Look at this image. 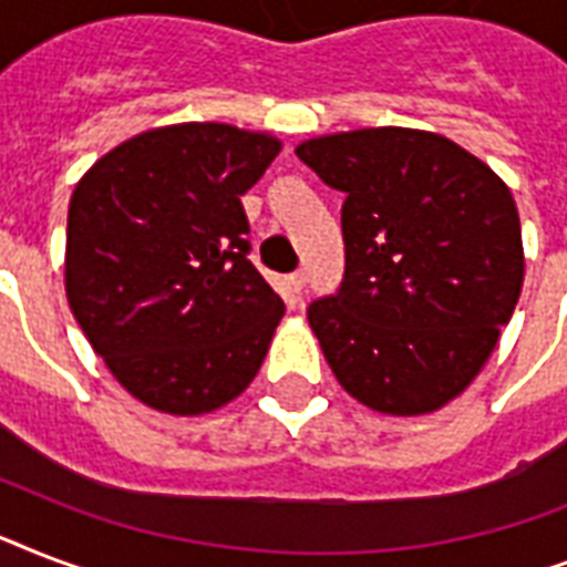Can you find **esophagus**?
<instances>
[{
	"label": "esophagus",
	"instance_id": "obj_1",
	"mask_svg": "<svg viewBox=\"0 0 567 567\" xmlns=\"http://www.w3.org/2000/svg\"><path fill=\"white\" fill-rule=\"evenodd\" d=\"M288 288H291L293 293H302V288H306V276H302V274L288 276Z\"/></svg>",
	"mask_w": 567,
	"mask_h": 567
}]
</instances>
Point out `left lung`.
I'll return each instance as SVG.
<instances>
[{
    "instance_id": "obj_1",
    "label": "left lung",
    "mask_w": 567,
    "mask_h": 567,
    "mask_svg": "<svg viewBox=\"0 0 567 567\" xmlns=\"http://www.w3.org/2000/svg\"><path fill=\"white\" fill-rule=\"evenodd\" d=\"M297 155L344 194V279L309 306L329 368L377 412H435L483 371L520 297L509 188L417 128L315 137Z\"/></svg>"
}]
</instances>
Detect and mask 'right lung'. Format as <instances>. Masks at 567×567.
<instances>
[{"label":"right lung","mask_w":567,"mask_h":567,"mask_svg":"<svg viewBox=\"0 0 567 567\" xmlns=\"http://www.w3.org/2000/svg\"><path fill=\"white\" fill-rule=\"evenodd\" d=\"M276 155L270 135L179 123L120 144L75 185L66 300L141 403L214 412L265 362L285 302L247 258L240 196Z\"/></svg>","instance_id":"obj_1"}]
</instances>
